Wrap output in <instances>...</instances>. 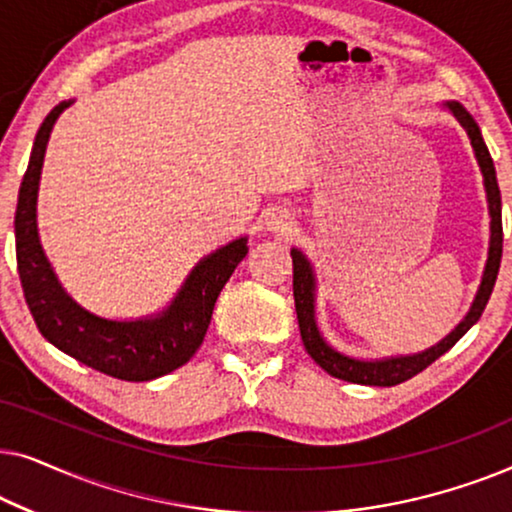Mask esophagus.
Here are the masks:
<instances>
[{
    "label": "esophagus",
    "instance_id": "obj_1",
    "mask_svg": "<svg viewBox=\"0 0 512 512\" xmlns=\"http://www.w3.org/2000/svg\"><path fill=\"white\" fill-rule=\"evenodd\" d=\"M291 223H293L291 216L286 212H272L270 219H268L270 230H277V233H289Z\"/></svg>",
    "mask_w": 512,
    "mask_h": 512
}]
</instances>
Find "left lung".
<instances>
[{"mask_svg":"<svg viewBox=\"0 0 512 512\" xmlns=\"http://www.w3.org/2000/svg\"><path fill=\"white\" fill-rule=\"evenodd\" d=\"M445 107L452 111L454 118L461 123V128L466 130L468 139H471V146L475 151V158H478L482 179H485V191H487V205H489V251H487V265L485 272H482L480 289L475 293V300L471 310L461 324L454 328L450 335H445L438 345L419 354L410 356H391V359H380V361H363V359H352V356L340 354L338 349H333L328 342L321 338L317 319H314V291H317V279H314V270L310 261H307L305 254L300 249H291L293 258V300H296V314H298V326H300V338H303V345L307 354L312 356L314 361L319 363L321 368L326 370L328 375L338 377V380L354 382V384H368V387H394V384H401L417 373H422L426 366H431L438 356H443L452 345H457V340L464 335L468 328H471L475 321L480 319V314L485 312V305L489 296H492V289L496 284V275H499L501 265V254H503V228H501V191L499 184H496V170L494 160L489 156V149L485 139L480 135L478 123L473 121V116L461 107L459 102H445Z\"/></svg>","mask_w":512,"mask_h":512,"instance_id":"8db88e82","label":"left lung"}]
</instances>
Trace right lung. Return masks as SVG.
Returning a JSON list of instances; mask_svg holds the SVG:
<instances>
[{
  "label": "right lung",
  "mask_w": 512,
  "mask_h": 512,
  "mask_svg": "<svg viewBox=\"0 0 512 512\" xmlns=\"http://www.w3.org/2000/svg\"><path fill=\"white\" fill-rule=\"evenodd\" d=\"M72 100L60 102L34 137L30 165L16 207V261L34 324L44 338L88 368L128 382H149L172 373L198 352L212 321L214 303L237 263L247 256V237L202 258L163 312L135 321L104 319L81 307L62 289L41 249L37 193L48 137Z\"/></svg>",
  "instance_id": "add662e5"
}]
</instances>
